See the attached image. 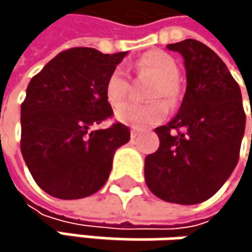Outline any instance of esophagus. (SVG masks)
<instances>
[{
	"mask_svg": "<svg viewBox=\"0 0 252 252\" xmlns=\"http://www.w3.org/2000/svg\"><path fill=\"white\" fill-rule=\"evenodd\" d=\"M137 135H138V132L135 129H131V138L134 140V138H137Z\"/></svg>",
	"mask_w": 252,
	"mask_h": 252,
	"instance_id": "34e87169",
	"label": "esophagus"
}]
</instances>
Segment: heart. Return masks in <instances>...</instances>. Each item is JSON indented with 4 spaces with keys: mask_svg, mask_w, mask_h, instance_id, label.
I'll list each match as a JSON object with an SVG mask.
<instances>
[{
    "mask_svg": "<svg viewBox=\"0 0 252 252\" xmlns=\"http://www.w3.org/2000/svg\"><path fill=\"white\" fill-rule=\"evenodd\" d=\"M132 70L137 76H149L156 80V84L152 90V99L162 96L166 100H172L175 97L179 68L175 60L166 52H147L135 63ZM105 93L108 102L114 108H120L126 100L129 93V80L121 68H117L109 76ZM117 118L123 124L135 129H144L147 126L162 123L166 118V106L162 102H155L150 105L128 103L117 111Z\"/></svg>",
    "mask_w": 252,
    "mask_h": 252,
    "instance_id": "obj_1",
    "label": "heart"
}]
</instances>
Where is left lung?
I'll return each instance as SVG.
<instances>
[{
	"label": "left lung",
	"instance_id": "obj_1",
	"mask_svg": "<svg viewBox=\"0 0 252 252\" xmlns=\"http://www.w3.org/2000/svg\"><path fill=\"white\" fill-rule=\"evenodd\" d=\"M168 49L184 57L187 92L175 118L155 129L160 144L146 156L144 178L168 203L198 204L220 189L238 163L242 96L225 63L204 43L185 39Z\"/></svg>",
	"mask_w": 252,
	"mask_h": 252
}]
</instances>
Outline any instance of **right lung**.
Here are the masks:
<instances>
[{
    "label": "right lung",
    "mask_w": 252,
    "mask_h": 252,
    "mask_svg": "<svg viewBox=\"0 0 252 252\" xmlns=\"http://www.w3.org/2000/svg\"><path fill=\"white\" fill-rule=\"evenodd\" d=\"M126 52L71 48L51 60L27 86L22 103L20 149L36 184L49 195L76 200L108 181L115 150L128 143V126L115 123L105 87Z\"/></svg>",
    "instance_id": "add662e5"
}]
</instances>
